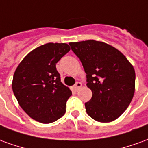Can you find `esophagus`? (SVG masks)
<instances>
[{
    "label": "esophagus",
    "instance_id": "1",
    "mask_svg": "<svg viewBox=\"0 0 148 148\" xmlns=\"http://www.w3.org/2000/svg\"><path fill=\"white\" fill-rule=\"evenodd\" d=\"M81 87H82V83L79 82H77L75 83V85L74 86V89L75 90H77L79 88H81Z\"/></svg>",
    "mask_w": 148,
    "mask_h": 148
}]
</instances>
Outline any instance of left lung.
Masks as SVG:
<instances>
[{"instance_id": "left-lung-1", "label": "left lung", "mask_w": 148, "mask_h": 148, "mask_svg": "<svg viewBox=\"0 0 148 148\" xmlns=\"http://www.w3.org/2000/svg\"><path fill=\"white\" fill-rule=\"evenodd\" d=\"M86 73L93 96L85 103L87 114L107 123L117 119L130 105L135 93L132 65L120 51L106 42L86 40L70 42Z\"/></svg>"}]
</instances>
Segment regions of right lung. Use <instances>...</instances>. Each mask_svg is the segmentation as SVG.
<instances>
[{"label": "right lung", "mask_w": 148, "mask_h": 148, "mask_svg": "<svg viewBox=\"0 0 148 148\" xmlns=\"http://www.w3.org/2000/svg\"><path fill=\"white\" fill-rule=\"evenodd\" d=\"M70 50L66 43H46L27 54L15 71L13 93L23 110L35 121L49 124L66 112L72 93L61 82L56 63Z\"/></svg>", "instance_id": "add662e5"}]
</instances>
